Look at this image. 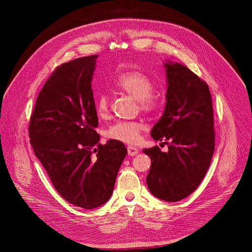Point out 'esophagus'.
<instances>
[{"label":"esophagus","mask_w":252,"mask_h":252,"mask_svg":"<svg viewBox=\"0 0 252 252\" xmlns=\"http://www.w3.org/2000/svg\"><path fill=\"white\" fill-rule=\"evenodd\" d=\"M138 153H139V150L136 147H133V146H128L127 147V154L129 156H135Z\"/></svg>","instance_id":"1"}]
</instances>
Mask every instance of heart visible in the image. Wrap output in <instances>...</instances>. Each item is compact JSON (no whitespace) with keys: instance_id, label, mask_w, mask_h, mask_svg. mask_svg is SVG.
Segmentation results:
<instances>
[{"instance_id":"obj_1","label":"heart","mask_w":252,"mask_h":252,"mask_svg":"<svg viewBox=\"0 0 252 252\" xmlns=\"http://www.w3.org/2000/svg\"><path fill=\"white\" fill-rule=\"evenodd\" d=\"M112 84L117 90L138 100L144 111L154 112L160 108L161 98L153 93L154 83L145 72L136 69L124 70L113 78ZM95 109L99 117H105L108 114L109 97L106 93H99L95 97ZM142 128L143 126L140 123L117 122L107 129L106 136L119 142L135 144L139 141Z\"/></svg>"}]
</instances>
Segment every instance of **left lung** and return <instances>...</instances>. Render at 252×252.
<instances>
[{
  "instance_id": "left-lung-1",
  "label": "left lung",
  "mask_w": 252,
  "mask_h": 252,
  "mask_svg": "<svg viewBox=\"0 0 252 252\" xmlns=\"http://www.w3.org/2000/svg\"><path fill=\"white\" fill-rule=\"evenodd\" d=\"M166 103L151 130L155 141L167 144L143 149L151 159L146 178L149 191L167 202L193 193L203 180L215 151L213 101L205 82L187 66L166 60Z\"/></svg>"
}]
</instances>
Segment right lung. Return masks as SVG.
I'll list each match as a JSON object with an SVG mask.
<instances>
[{"label":"right lung","instance_id":"add662e5","mask_svg":"<svg viewBox=\"0 0 252 252\" xmlns=\"http://www.w3.org/2000/svg\"><path fill=\"white\" fill-rule=\"evenodd\" d=\"M98 55L64 63L52 73L35 102L30 138L53 186L85 209L109 200L127 150L124 143H99L91 83Z\"/></svg>","mask_w":252,"mask_h":252}]
</instances>
